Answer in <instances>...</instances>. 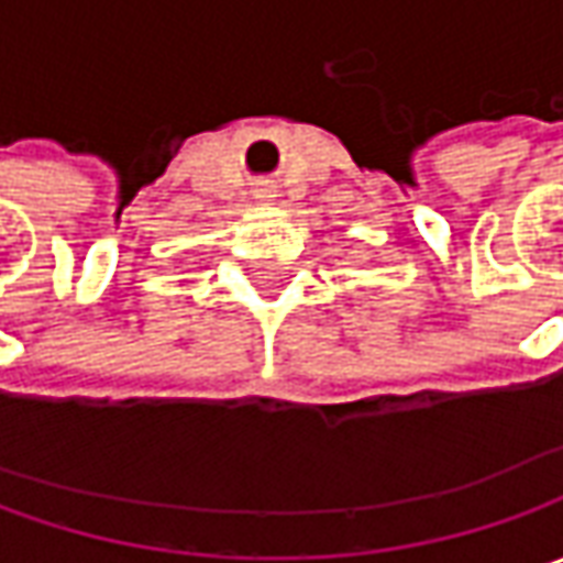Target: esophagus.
I'll return each instance as SVG.
<instances>
[{
  "label": "esophagus",
  "instance_id": "esophagus-1",
  "mask_svg": "<svg viewBox=\"0 0 563 563\" xmlns=\"http://www.w3.org/2000/svg\"><path fill=\"white\" fill-rule=\"evenodd\" d=\"M269 197H275V194H272V187H269V185H260V187H256V200H269Z\"/></svg>",
  "mask_w": 563,
  "mask_h": 563
}]
</instances>
